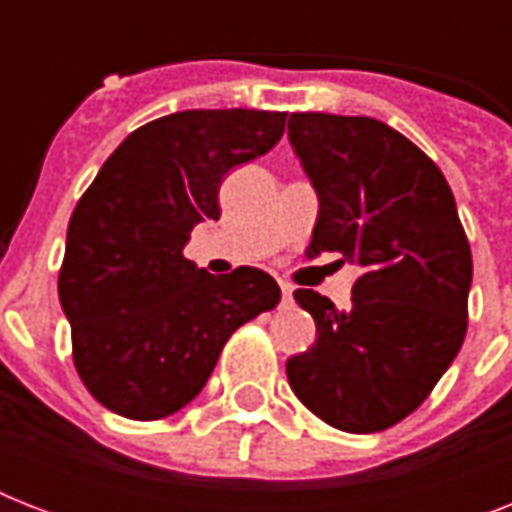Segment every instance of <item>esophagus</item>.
I'll return each instance as SVG.
<instances>
[{
	"label": "esophagus",
	"instance_id": "34e87169",
	"mask_svg": "<svg viewBox=\"0 0 512 512\" xmlns=\"http://www.w3.org/2000/svg\"><path fill=\"white\" fill-rule=\"evenodd\" d=\"M279 287H281V297H284V303H289V300H292V284H289V281H284V279H279Z\"/></svg>",
	"mask_w": 512,
	"mask_h": 512
}]
</instances>
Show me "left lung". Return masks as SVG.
Returning <instances> with one entry per match:
<instances>
[{
    "label": "left lung",
    "mask_w": 512,
    "mask_h": 512,
    "mask_svg": "<svg viewBox=\"0 0 512 512\" xmlns=\"http://www.w3.org/2000/svg\"><path fill=\"white\" fill-rule=\"evenodd\" d=\"M289 143L319 193L308 255L337 252L361 268L348 311L295 292L316 342L287 361L289 385L332 428L377 433L409 417L460 353L468 236L436 162L388 124L292 114Z\"/></svg>",
    "instance_id": "1"
}]
</instances>
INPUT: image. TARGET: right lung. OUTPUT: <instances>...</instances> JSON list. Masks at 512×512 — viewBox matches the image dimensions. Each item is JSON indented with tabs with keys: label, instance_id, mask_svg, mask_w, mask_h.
<instances>
[{
	"label": "right lung",
	"instance_id": "1",
	"mask_svg": "<svg viewBox=\"0 0 512 512\" xmlns=\"http://www.w3.org/2000/svg\"><path fill=\"white\" fill-rule=\"evenodd\" d=\"M287 114L215 108L143 124L108 156L68 223L58 295L92 398L162 420L199 396L228 337L281 300L265 271L212 276L183 257L217 220L225 172L268 154Z\"/></svg>",
	"mask_w": 512,
	"mask_h": 512
}]
</instances>
